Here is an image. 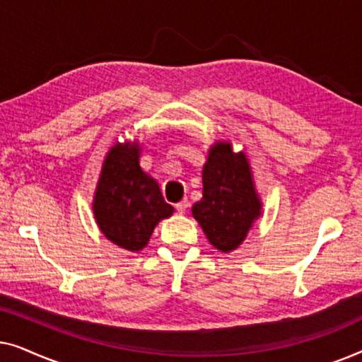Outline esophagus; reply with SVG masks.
<instances>
[{"label":"esophagus","mask_w":362,"mask_h":362,"mask_svg":"<svg viewBox=\"0 0 362 362\" xmlns=\"http://www.w3.org/2000/svg\"><path fill=\"white\" fill-rule=\"evenodd\" d=\"M187 206H189V202H187V199H182V201L177 202V204H176L175 207H176L177 212H181V214H182V212H185V211L187 209Z\"/></svg>","instance_id":"esophagus-1"}]
</instances>
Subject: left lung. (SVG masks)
<instances>
[{
    "mask_svg": "<svg viewBox=\"0 0 362 362\" xmlns=\"http://www.w3.org/2000/svg\"><path fill=\"white\" fill-rule=\"evenodd\" d=\"M250 161L229 140H217L202 166V197L192 217L214 249L229 254L242 245L264 209Z\"/></svg>",
    "mask_w": 362,
    "mask_h": 362,
    "instance_id": "left-lung-1",
    "label": "left lung"
}]
</instances>
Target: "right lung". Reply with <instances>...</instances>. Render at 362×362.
<instances>
[{
    "label": "right lung",
    "instance_id": "right-lung-1",
    "mask_svg": "<svg viewBox=\"0 0 362 362\" xmlns=\"http://www.w3.org/2000/svg\"><path fill=\"white\" fill-rule=\"evenodd\" d=\"M140 155L136 140L117 141L102 163L92 201L98 229L128 252L145 249L158 222L175 212L163 199L158 182L141 170Z\"/></svg>",
    "mask_w": 362,
    "mask_h": 362
}]
</instances>
